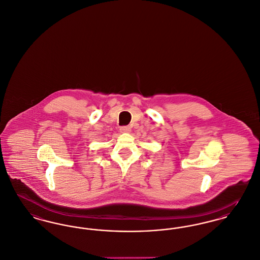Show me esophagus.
Masks as SVG:
<instances>
[{
    "label": "esophagus",
    "instance_id": "obj_1",
    "mask_svg": "<svg viewBox=\"0 0 260 260\" xmlns=\"http://www.w3.org/2000/svg\"><path fill=\"white\" fill-rule=\"evenodd\" d=\"M120 131H121V133H129L131 132V127L128 125H124V126H121Z\"/></svg>",
    "mask_w": 260,
    "mask_h": 260
}]
</instances>
